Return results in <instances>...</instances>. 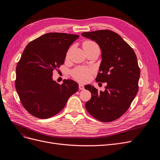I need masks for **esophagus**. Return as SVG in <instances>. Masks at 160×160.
<instances>
[{
  "mask_svg": "<svg viewBox=\"0 0 160 160\" xmlns=\"http://www.w3.org/2000/svg\"><path fill=\"white\" fill-rule=\"evenodd\" d=\"M79 89H80V90H83L85 88H84V85H83V84H81V83H79Z\"/></svg>",
  "mask_w": 160,
  "mask_h": 160,
  "instance_id": "obj_1",
  "label": "esophagus"
}]
</instances>
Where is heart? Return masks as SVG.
Wrapping results in <instances>:
<instances>
[{
    "instance_id": "1",
    "label": "heart",
    "mask_w": 160,
    "mask_h": 160,
    "mask_svg": "<svg viewBox=\"0 0 160 160\" xmlns=\"http://www.w3.org/2000/svg\"><path fill=\"white\" fill-rule=\"evenodd\" d=\"M91 46H98V45H97L95 42L91 41H87L84 42L83 44V49H85L86 47H91ZM68 53H67V55H68ZM93 69L88 68V67H81L72 71V75L74 77V79H75L77 81H80V82H87L89 80L91 75L92 73H93Z\"/></svg>"
}]
</instances>
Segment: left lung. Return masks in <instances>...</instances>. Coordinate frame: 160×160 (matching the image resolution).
I'll list each match as a JSON object with an SVG mask.
<instances>
[{"label": "left lung", "mask_w": 160, "mask_h": 160, "mask_svg": "<svg viewBox=\"0 0 160 160\" xmlns=\"http://www.w3.org/2000/svg\"><path fill=\"white\" fill-rule=\"evenodd\" d=\"M81 35L98 43L101 62L97 82L107 83L104 91L93 86L85 88L91 93L85 103L89 113L103 122L119 118L130 107L138 91L140 69L134 51L118 33L109 30L82 32Z\"/></svg>", "instance_id": "obj_1"}]
</instances>
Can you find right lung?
I'll return each mask as SVG.
<instances>
[{
	"label": "right lung",
	"instance_id": "1",
	"mask_svg": "<svg viewBox=\"0 0 160 160\" xmlns=\"http://www.w3.org/2000/svg\"><path fill=\"white\" fill-rule=\"evenodd\" d=\"M79 35L62 32L45 34L30 42L16 69L15 88L24 108L32 115L47 119L64 108L79 85L65 79L59 85L52 71L64 63L67 52Z\"/></svg>",
	"mask_w": 160,
	"mask_h": 160
}]
</instances>
